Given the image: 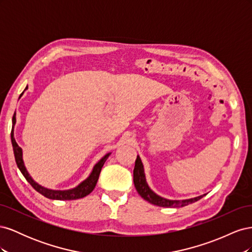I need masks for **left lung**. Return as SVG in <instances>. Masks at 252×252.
<instances>
[{
    "mask_svg": "<svg viewBox=\"0 0 252 252\" xmlns=\"http://www.w3.org/2000/svg\"><path fill=\"white\" fill-rule=\"evenodd\" d=\"M133 183L136 191L143 197L145 201L149 202L150 204H154L159 207H166V208H178V207H184L188 204L194 203L199 201L200 199L205 195H200L192 197V199H187V200H168L165 199V197L159 196L156 192L152 191L150 187L148 186L146 182V177H145L144 172V166L141 161V158L138 156L135 159V165L133 169Z\"/></svg>",
    "mask_w": 252,
    "mask_h": 252,
    "instance_id": "left-lung-1",
    "label": "left lung"
}]
</instances>
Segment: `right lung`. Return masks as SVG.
Here are the masks:
<instances>
[{
	"instance_id": "1",
	"label": "right lung",
	"mask_w": 252,
	"mask_h": 252,
	"mask_svg": "<svg viewBox=\"0 0 252 252\" xmlns=\"http://www.w3.org/2000/svg\"><path fill=\"white\" fill-rule=\"evenodd\" d=\"M28 87L25 88V90ZM16 124V119H12V130H11V143H12V147H13V154H14V158H16V162L17 165L19 167L20 171L22 172V174L24 175L25 179L27 180V182L32 185L37 192L41 193L42 195H44L45 197L50 200H60V201H69V200H77V199H81V197H84L88 195L94 189L96 182L98 180V175H100V172L102 170V167L104 165V163L106 162V159L108 158V157L110 156V152L107 155H105L100 161H98L94 167L93 171L89 174V177L84 180L81 184H79L77 187H74L72 189H68V190H53V189H48L44 186H41L32 178L26 169V167L24 165V161H23V152H22V148L19 146L18 143L16 142V139H14V133H13V126Z\"/></svg>"
}]
</instances>
